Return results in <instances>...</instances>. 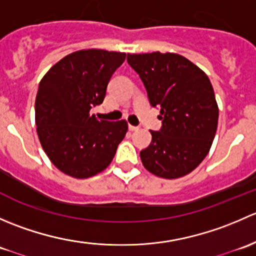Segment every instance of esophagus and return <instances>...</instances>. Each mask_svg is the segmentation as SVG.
Returning a JSON list of instances; mask_svg holds the SVG:
<instances>
[{
	"instance_id": "esophagus-1",
	"label": "esophagus",
	"mask_w": 256,
	"mask_h": 256,
	"mask_svg": "<svg viewBox=\"0 0 256 256\" xmlns=\"http://www.w3.org/2000/svg\"><path fill=\"white\" fill-rule=\"evenodd\" d=\"M128 130H130V131H138V126L128 125Z\"/></svg>"
}]
</instances>
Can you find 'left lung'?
<instances>
[{
	"mask_svg": "<svg viewBox=\"0 0 256 256\" xmlns=\"http://www.w3.org/2000/svg\"><path fill=\"white\" fill-rule=\"evenodd\" d=\"M128 63L161 114V128L151 131V144L140 152L144 167L168 180L186 176L207 156L216 132L219 110L210 80L176 53L128 54Z\"/></svg>",
	"mask_w": 256,
	"mask_h": 256,
	"instance_id": "left-lung-1",
	"label": "left lung"
}]
</instances>
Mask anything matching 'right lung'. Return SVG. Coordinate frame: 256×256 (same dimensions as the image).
<instances>
[{
    "label": "right lung",
    "instance_id": "obj_1",
    "mask_svg": "<svg viewBox=\"0 0 256 256\" xmlns=\"http://www.w3.org/2000/svg\"><path fill=\"white\" fill-rule=\"evenodd\" d=\"M125 53L82 49L47 72L36 96V125L52 164L74 178H88L112 164L128 132L125 120H98L90 109L104 102Z\"/></svg>",
    "mask_w": 256,
    "mask_h": 256
}]
</instances>
